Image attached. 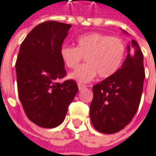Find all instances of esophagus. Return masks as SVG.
Wrapping results in <instances>:
<instances>
[{
    "label": "esophagus",
    "mask_w": 156,
    "mask_h": 156,
    "mask_svg": "<svg viewBox=\"0 0 156 156\" xmlns=\"http://www.w3.org/2000/svg\"><path fill=\"white\" fill-rule=\"evenodd\" d=\"M78 89H79V91H81L82 89H85V88H86V86H85V85H81V84H78Z\"/></svg>",
    "instance_id": "obj_1"
}]
</instances>
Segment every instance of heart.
Here are the masks:
<instances>
[{"instance_id":"heart-1","label":"heart","mask_w":156,"mask_h":156,"mask_svg":"<svg viewBox=\"0 0 156 156\" xmlns=\"http://www.w3.org/2000/svg\"><path fill=\"white\" fill-rule=\"evenodd\" d=\"M125 52V44L120 38L91 33L78 37L77 47L63 46L60 57L70 69L77 68L85 58L86 64L79 66L69 77L78 83H88L97 74L101 78L113 75L122 64Z\"/></svg>"}]
</instances>
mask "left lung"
<instances>
[{"mask_svg":"<svg viewBox=\"0 0 156 156\" xmlns=\"http://www.w3.org/2000/svg\"><path fill=\"white\" fill-rule=\"evenodd\" d=\"M127 51L121 68L92 87L90 117L94 128L103 133L123 129L139 107L145 78L143 54L135 40Z\"/></svg>","mask_w":156,"mask_h":156,"instance_id":"8db88e82","label":"left lung"}]
</instances>
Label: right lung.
I'll return each mask as SVG.
<instances>
[{"label":"right lung","instance_id":"1","mask_svg":"<svg viewBox=\"0 0 156 156\" xmlns=\"http://www.w3.org/2000/svg\"><path fill=\"white\" fill-rule=\"evenodd\" d=\"M71 24L47 21L38 24L21 44L16 63L18 95L27 117L36 125L53 128L65 118L78 91L77 83L65 80L60 57Z\"/></svg>","mask_w":156,"mask_h":156}]
</instances>
